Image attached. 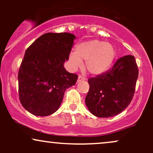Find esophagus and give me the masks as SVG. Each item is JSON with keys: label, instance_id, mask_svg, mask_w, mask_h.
<instances>
[{"label": "esophagus", "instance_id": "34e87169", "mask_svg": "<svg viewBox=\"0 0 153 153\" xmlns=\"http://www.w3.org/2000/svg\"><path fill=\"white\" fill-rule=\"evenodd\" d=\"M86 80V78H85V77L82 76V75H79L78 78V82H80L82 81V80Z\"/></svg>", "mask_w": 153, "mask_h": 153}]
</instances>
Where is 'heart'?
Instances as JSON below:
<instances>
[{"instance_id": "1", "label": "heart", "mask_w": 153, "mask_h": 153, "mask_svg": "<svg viewBox=\"0 0 153 153\" xmlns=\"http://www.w3.org/2000/svg\"><path fill=\"white\" fill-rule=\"evenodd\" d=\"M116 50L111 44L94 39L80 43L75 52H71L69 60L72 68H77L85 61V68L91 74L100 75L106 72L116 57Z\"/></svg>"}]
</instances>
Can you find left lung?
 <instances>
[{
    "mask_svg": "<svg viewBox=\"0 0 153 153\" xmlns=\"http://www.w3.org/2000/svg\"><path fill=\"white\" fill-rule=\"evenodd\" d=\"M139 71L134 57L119 58L110 71L88 79L85 104L92 114L108 118L119 114L130 103Z\"/></svg>",
    "mask_w": 153,
    "mask_h": 153,
    "instance_id": "obj_1",
    "label": "left lung"
}]
</instances>
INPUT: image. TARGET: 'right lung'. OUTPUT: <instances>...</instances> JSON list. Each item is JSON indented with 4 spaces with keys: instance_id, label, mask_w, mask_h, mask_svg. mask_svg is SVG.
Masks as SVG:
<instances>
[{
    "instance_id": "add662e5",
    "label": "right lung",
    "mask_w": 153,
    "mask_h": 153,
    "mask_svg": "<svg viewBox=\"0 0 153 153\" xmlns=\"http://www.w3.org/2000/svg\"><path fill=\"white\" fill-rule=\"evenodd\" d=\"M74 39L70 33H46L26 50L18 74L19 96L24 108L32 114H52L66 89L76 83L78 75L68 73L63 65Z\"/></svg>"
}]
</instances>
